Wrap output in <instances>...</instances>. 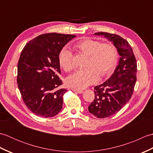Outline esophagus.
<instances>
[{
	"instance_id": "1",
	"label": "esophagus",
	"mask_w": 153,
	"mask_h": 153,
	"mask_svg": "<svg viewBox=\"0 0 153 153\" xmlns=\"http://www.w3.org/2000/svg\"><path fill=\"white\" fill-rule=\"evenodd\" d=\"M71 89L73 91H76L78 93H83V90L82 89H76V88H73V87H71Z\"/></svg>"
}]
</instances>
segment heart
Segmentation results:
<instances>
[{"label":"heart","mask_w":153,"mask_h":153,"mask_svg":"<svg viewBox=\"0 0 153 153\" xmlns=\"http://www.w3.org/2000/svg\"><path fill=\"white\" fill-rule=\"evenodd\" d=\"M74 48L87 56L85 68L77 71L67 79V83L74 88L83 89L95 83L114 70L118 60V51L112 43H101L91 39H83L74 45ZM59 64L62 69L70 72L74 68L73 54L64 48L59 54Z\"/></svg>","instance_id":"obj_1"}]
</instances>
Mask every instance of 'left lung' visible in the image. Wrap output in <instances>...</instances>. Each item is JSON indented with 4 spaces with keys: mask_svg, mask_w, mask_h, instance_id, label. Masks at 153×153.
I'll return each instance as SVG.
<instances>
[{
    "mask_svg": "<svg viewBox=\"0 0 153 153\" xmlns=\"http://www.w3.org/2000/svg\"><path fill=\"white\" fill-rule=\"evenodd\" d=\"M104 35L117 48L120 56L119 63L110 78L95 87V99L88 110L99 118H105L120 111L133 95L137 81V61L131 45L120 35L98 32Z\"/></svg>",
    "mask_w": 153,
    "mask_h": 153,
    "instance_id": "obj_1",
    "label": "left lung"
}]
</instances>
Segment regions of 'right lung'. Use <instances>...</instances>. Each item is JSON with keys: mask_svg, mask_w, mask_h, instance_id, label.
I'll return each instance as SVG.
<instances>
[{"mask_svg": "<svg viewBox=\"0 0 153 153\" xmlns=\"http://www.w3.org/2000/svg\"><path fill=\"white\" fill-rule=\"evenodd\" d=\"M76 35L57 33L39 35L23 48L18 63L17 83L22 99L35 115L49 118L62 108L66 89L62 82L59 54Z\"/></svg>", "mask_w": 153, "mask_h": 153, "instance_id": "obj_1", "label": "right lung"}]
</instances>
